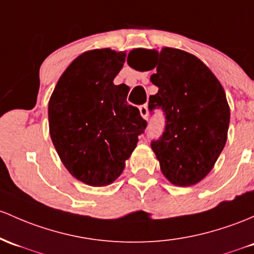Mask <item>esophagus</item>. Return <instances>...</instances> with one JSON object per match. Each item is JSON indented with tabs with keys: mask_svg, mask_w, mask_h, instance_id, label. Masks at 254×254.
<instances>
[{
	"mask_svg": "<svg viewBox=\"0 0 254 254\" xmlns=\"http://www.w3.org/2000/svg\"><path fill=\"white\" fill-rule=\"evenodd\" d=\"M140 113L143 119H148V107L147 105H142L140 106Z\"/></svg>",
	"mask_w": 254,
	"mask_h": 254,
	"instance_id": "obj_1",
	"label": "esophagus"
}]
</instances>
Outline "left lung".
<instances>
[{"label": "left lung", "mask_w": 254, "mask_h": 254, "mask_svg": "<svg viewBox=\"0 0 254 254\" xmlns=\"http://www.w3.org/2000/svg\"><path fill=\"white\" fill-rule=\"evenodd\" d=\"M150 55L157 68L150 82L159 88L149 96V110L165 112L163 136L152 141L160 170L172 185L194 186L213 169L225 146L230 108L225 91L210 68L185 50L164 47L133 49L127 55L130 67L138 69V57Z\"/></svg>", "instance_id": "8db88e82"}]
</instances>
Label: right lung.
Returning a JSON list of instances; mask_svg holds the SVG:
<instances>
[{
    "label": "right lung",
    "mask_w": 254,
    "mask_h": 254,
    "mask_svg": "<svg viewBox=\"0 0 254 254\" xmlns=\"http://www.w3.org/2000/svg\"><path fill=\"white\" fill-rule=\"evenodd\" d=\"M125 52H84L68 65L48 105L49 133L69 174L91 187H105L122 175L147 122L127 102L129 86L113 79Z\"/></svg>",
    "instance_id": "obj_1"
}]
</instances>
